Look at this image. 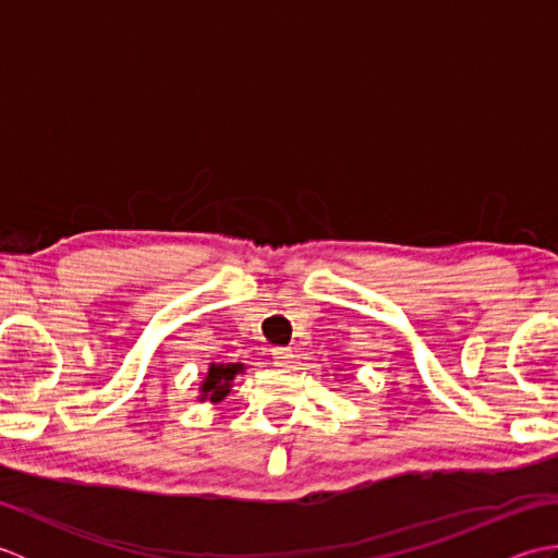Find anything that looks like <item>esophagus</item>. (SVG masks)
<instances>
[{
  "label": "esophagus",
  "instance_id": "34e87169",
  "mask_svg": "<svg viewBox=\"0 0 558 558\" xmlns=\"http://www.w3.org/2000/svg\"><path fill=\"white\" fill-rule=\"evenodd\" d=\"M270 354H272V364L276 366H290L292 357H294L290 348H272Z\"/></svg>",
  "mask_w": 558,
  "mask_h": 558
}]
</instances>
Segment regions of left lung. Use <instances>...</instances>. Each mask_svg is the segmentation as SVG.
Wrapping results in <instances>:
<instances>
[{
    "mask_svg": "<svg viewBox=\"0 0 558 558\" xmlns=\"http://www.w3.org/2000/svg\"><path fill=\"white\" fill-rule=\"evenodd\" d=\"M338 372H342V369H338ZM340 381H342V378H340Z\"/></svg>",
    "mask_w": 558,
    "mask_h": 558,
    "instance_id": "8db88e82",
    "label": "left lung"
}]
</instances>
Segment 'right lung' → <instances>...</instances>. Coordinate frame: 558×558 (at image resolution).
<instances>
[{
  "mask_svg": "<svg viewBox=\"0 0 558 558\" xmlns=\"http://www.w3.org/2000/svg\"><path fill=\"white\" fill-rule=\"evenodd\" d=\"M236 374H244L242 362H230V364H208V372L204 381L198 384V402H210V405H218L225 398L230 396L232 381Z\"/></svg>",
  "mask_w": 558,
  "mask_h": 558,
  "instance_id": "1",
  "label": "right lung"
}]
</instances>
